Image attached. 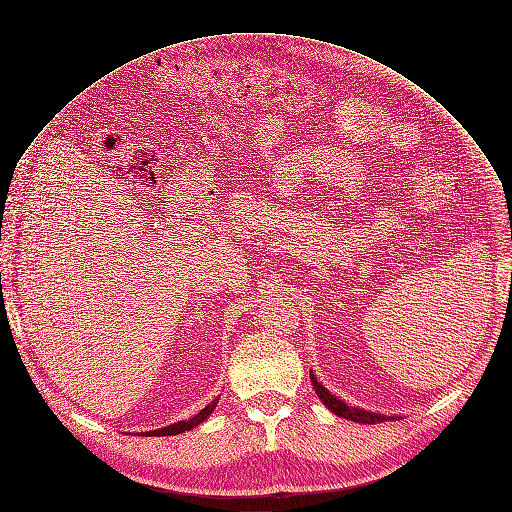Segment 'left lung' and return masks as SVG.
<instances>
[{
    "label": "left lung",
    "mask_w": 512,
    "mask_h": 512,
    "mask_svg": "<svg viewBox=\"0 0 512 512\" xmlns=\"http://www.w3.org/2000/svg\"><path fill=\"white\" fill-rule=\"evenodd\" d=\"M311 385H314L316 395L322 399L324 406H326L328 410L335 412L337 416H343V418H349V420H355V422H364V425H376V422H385V420H387V416H381V414L358 410V408H349L345 402H341L339 397L330 395V393L326 391V387L316 381L314 374H311Z\"/></svg>",
    "instance_id": "8db88e82"
}]
</instances>
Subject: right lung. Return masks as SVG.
<instances>
[{"label":"right lung","instance_id":"add662e5","mask_svg":"<svg viewBox=\"0 0 512 512\" xmlns=\"http://www.w3.org/2000/svg\"><path fill=\"white\" fill-rule=\"evenodd\" d=\"M217 402H219V397L213 399V402H211L207 408H203L201 412H198L196 416H192L190 420H180V422H175V425H169V427H165V429L148 431L146 435H148V437H152V435H154V437H163V435H180V433H186V431H190V429L201 425V422H203L207 416H211V412L215 410Z\"/></svg>","mask_w":512,"mask_h":512}]
</instances>
